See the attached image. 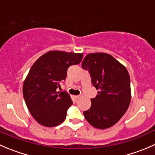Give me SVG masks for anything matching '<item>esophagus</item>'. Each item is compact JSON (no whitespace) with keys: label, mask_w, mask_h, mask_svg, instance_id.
<instances>
[{"label":"esophagus","mask_w":155,"mask_h":155,"mask_svg":"<svg viewBox=\"0 0 155 155\" xmlns=\"http://www.w3.org/2000/svg\"><path fill=\"white\" fill-rule=\"evenodd\" d=\"M82 97H83L82 95H77V96H76V99H80V98H82Z\"/></svg>","instance_id":"obj_1"}]
</instances>
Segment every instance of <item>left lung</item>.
Wrapping results in <instances>:
<instances>
[{
  "label": "left lung",
  "instance_id": "left-lung-1",
  "mask_svg": "<svg viewBox=\"0 0 155 155\" xmlns=\"http://www.w3.org/2000/svg\"><path fill=\"white\" fill-rule=\"evenodd\" d=\"M88 70L91 83L98 90L91 99V107L83 112L92 127L101 130L115 125L124 115L131 101L130 78L127 68L106 53L88 54L82 63Z\"/></svg>",
  "mask_w": 155,
  "mask_h": 155
}]
</instances>
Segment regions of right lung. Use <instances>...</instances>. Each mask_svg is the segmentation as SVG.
<instances>
[{"mask_svg":"<svg viewBox=\"0 0 155 155\" xmlns=\"http://www.w3.org/2000/svg\"><path fill=\"white\" fill-rule=\"evenodd\" d=\"M82 53L50 51L34 63L24 80V100L33 118L41 125L54 127L62 124L73 104L70 94L58 91L67 70L79 64Z\"/></svg>","mask_w":155,"mask_h":155,"instance_id":"add662e5","label":"right lung"}]
</instances>
